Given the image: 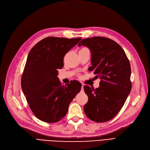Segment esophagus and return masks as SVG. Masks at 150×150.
I'll return each instance as SVG.
<instances>
[{
	"instance_id": "34e87169",
	"label": "esophagus",
	"mask_w": 150,
	"mask_h": 150,
	"mask_svg": "<svg viewBox=\"0 0 150 150\" xmlns=\"http://www.w3.org/2000/svg\"><path fill=\"white\" fill-rule=\"evenodd\" d=\"M83 86H84V85L82 84V86H81V91H84V89H83Z\"/></svg>"
}]
</instances>
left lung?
Returning <instances> with one entry per match:
<instances>
[{
    "instance_id": "1",
    "label": "left lung",
    "mask_w": 150,
    "mask_h": 150,
    "mask_svg": "<svg viewBox=\"0 0 150 150\" xmlns=\"http://www.w3.org/2000/svg\"><path fill=\"white\" fill-rule=\"evenodd\" d=\"M91 53L89 68L100 79L99 88L84 86L88 101L84 111L91 120L105 122L114 118L124 105L131 90V66L123 49L111 39L95 36L81 40Z\"/></svg>"
}]
</instances>
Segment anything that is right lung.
I'll return each mask as SVG.
<instances>
[{"label": "right lung", "mask_w": 150, "mask_h": 150, "mask_svg": "<svg viewBox=\"0 0 150 150\" xmlns=\"http://www.w3.org/2000/svg\"><path fill=\"white\" fill-rule=\"evenodd\" d=\"M81 39L45 38L28 53L21 87L31 110L42 122L55 123L62 119L81 90V84L78 81L63 86L57 76L58 69L64 66L65 54Z\"/></svg>", "instance_id": "add662e5"}]
</instances>
